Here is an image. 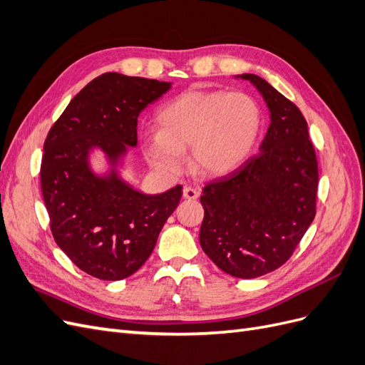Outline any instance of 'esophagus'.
I'll return each mask as SVG.
<instances>
[{
	"label": "esophagus",
	"instance_id": "esophagus-1",
	"mask_svg": "<svg viewBox=\"0 0 365 365\" xmlns=\"http://www.w3.org/2000/svg\"><path fill=\"white\" fill-rule=\"evenodd\" d=\"M182 196L185 197V200H196L197 196H200V192H197L196 189H193V187H189V185H185L184 187V190H182Z\"/></svg>",
	"mask_w": 365,
	"mask_h": 365
}]
</instances>
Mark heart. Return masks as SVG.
<instances>
[{
  "mask_svg": "<svg viewBox=\"0 0 365 365\" xmlns=\"http://www.w3.org/2000/svg\"><path fill=\"white\" fill-rule=\"evenodd\" d=\"M158 123L160 130L146 140L148 157L157 169L181 172L182 150L190 148L197 173L222 176L248 158L262 128V109L247 93L193 90L165 105Z\"/></svg>",
  "mask_w": 365,
  "mask_h": 365,
  "instance_id": "1",
  "label": "heart"
}]
</instances>
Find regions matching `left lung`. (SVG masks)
Masks as SVG:
<instances>
[{"instance_id":"obj_1","label":"left lung","mask_w":365,"mask_h":365,"mask_svg":"<svg viewBox=\"0 0 365 365\" xmlns=\"http://www.w3.org/2000/svg\"><path fill=\"white\" fill-rule=\"evenodd\" d=\"M271 123L260 152L202 189L200 242L224 272L256 279L280 268L315 217L318 163L307 123L291 101L256 74Z\"/></svg>"}]
</instances>
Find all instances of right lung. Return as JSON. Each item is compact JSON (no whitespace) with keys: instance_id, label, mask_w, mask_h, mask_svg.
<instances>
[{"instance_id":"add662e5","label":"right lung","mask_w":365,"mask_h":365,"mask_svg":"<svg viewBox=\"0 0 365 365\" xmlns=\"http://www.w3.org/2000/svg\"><path fill=\"white\" fill-rule=\"evenodd\" d=\"M170 85L118 73L98 76L65 108L43 143L41 189L53 237L77 268L96 279L114 282L138 271L180 204L181 185L146 195L117 170L128 146H137L140 113ZM96 147L112 165L102 177L89 165Z\"/></svg>"}]
</instances>
